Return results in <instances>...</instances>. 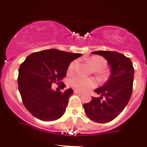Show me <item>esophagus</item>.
<instances>
[{
    "label": "esophagus",
    "instance_id": "obj_1",
    "mask_svg": "<svg viewBox=\"0 0 147 147\" xmlns=\"http://www.w3.org/2000/svg\"><path fill=\"white\" fill-rule=\"evenodd\" d=\"M74 93H75V94H82L81 91H80V90H76V89H75V90H74Z\"/></svg>",
    "mask_w": 147,
    "mask_h": 147
}]
</instances>
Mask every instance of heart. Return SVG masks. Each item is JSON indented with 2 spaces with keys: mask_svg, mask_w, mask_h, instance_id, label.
Wrapping results in <instances>:
<instances>
[{
  "mask_svg": "<svg viewBox=\"0 0 147 147\" xmlns=\"http://www.w3.org/2000/svg\"><path fill=\"white\" fill-rule=\"evenodd\" d=\"M90 64H92L94 69H96L95 72L97 75H101V70L104 69L107 67V61L103 57L95 56L89 59ZM78 66V62L77 60H73L71 61L69 64L67 72L69 74H72V72L76 70L77 67ZM69 84L75 88L80 90H86L88 89L93 88L95 86L96 83L91 78H86L81 75H75L70 78L69 80Z\"/></svg>",
  "mask_w": 147,
  "mask_h": 147,
  "instance_id": "1",
  "label": "heart"
}]
</instances>
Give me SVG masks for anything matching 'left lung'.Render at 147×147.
<instances>
[{
  "label": "left lung",
  "instance_id": "obj_1",
  "mask_svg": "<svg viewBox=\"0 0 147 147\" xmlns=\"http://www.w3.org/2000/svg\"><path fill=\"white\" fill-rule=\"evenodd\" d=\"M92 53L105 57L111 67L110 78L94 90L99 97H92L83 105L88 117L96 123L112 121L123 112L131 97L134 68L131 59L116 51H98Z\"/></svg>",
  "mask_w": 147,
  "mask_h": 147
}]
</instances>
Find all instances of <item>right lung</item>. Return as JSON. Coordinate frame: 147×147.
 <instances>
[{"label": "right lung", "instance_id": "right-lung-1", "mask_svg": "<svg viewBox=\"0 0 147 147\" xmlns=\"http://www.w3.org/2000/svg\"><path fill=\"white\" fill-rule=\"evenodd\" d=\"M81 55L48 49L31 53L22 63L18 88L24 107L34 117L42 121H53L64 115L73 90L55 91L51 85L62 83L61 80L66 77L69 64ZM65 87L62 84L61 89Z\"/></svg>", "mask_w": 147, "mask_h": 147}]
</instances>
